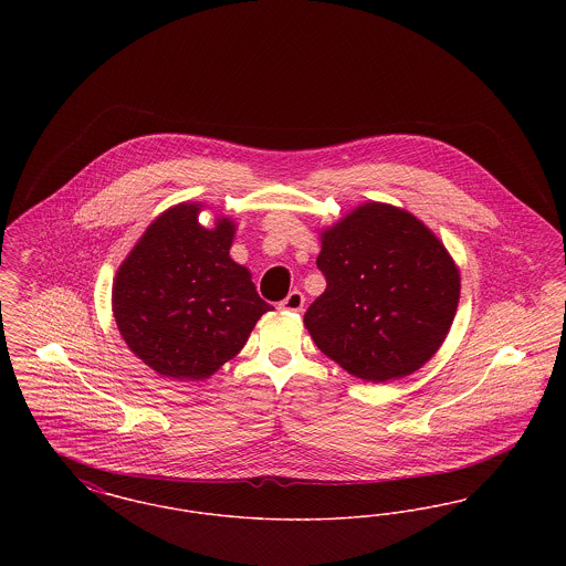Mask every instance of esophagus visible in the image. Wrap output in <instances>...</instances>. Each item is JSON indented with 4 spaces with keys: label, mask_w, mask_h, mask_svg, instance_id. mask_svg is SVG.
<instances>
[{
    "label": "esophagus",
    "mask_w": 566,
    "mask_h": 566,
    "mask_svg": "<svg viewBox=\"0 0 566 566\" xmlns=\"http://www.w3.org/2000/svg\"><path fill=\"white\" fill-rule=\"evenodd\" d=\"M303 305H305V296L301 291H293L284 301H280V310L284 312H301Z\"/></svg>",
    "instance_id": "1"
}]
</instances>
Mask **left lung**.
<instances>
[{
	"instance_id": "1",
	"label": "left lung",
	"mask_w": 566,
	"mask_h": 566,
	"mask_svg": "<svg viewBox=\"0 0 566 566\" xmlns=\"http://www.w3.org/2000/svg\"><path fill=\"white\" fill-rule=\"evenodd\" d=\"M326 289L305 328L331 360L365 381L418 371L457 316L460 273L446 245L416 216L363 203L321 233Z\"/></svg>"
}]
</instances>
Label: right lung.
<instances>
[{
	"label": "right lung",
	"instance_id": "obj_1",
	"mask_svg": "<svg viewBox=\"0 0 566 566\" xmlns=\"http://www.w3.org/2000/svg\"><path fill=\"white\" fill-rule=\"evenodd\" d=\"M201 203H178L144 231L112 284L116 326L159 376L195 381L238 356L273 310L231 256L235 222L199 224Z\"/></svg>",
	"mask_w": 566,
	"mask_h": 566
}]
</instances>
